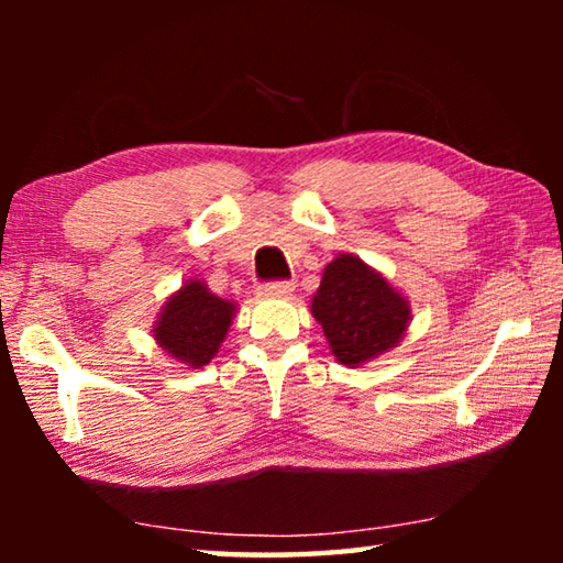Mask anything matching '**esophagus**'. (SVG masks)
<instances>
[{
  "label": "esophagus",
  "instance_id": "1",
  "mask_svg": "<svg viewBox=\"0 0 563 563\" xmlns=\"http://www.w3.org/2000/svg\"><path fill=\"white\" fill-rule=\"evenodd\" d=\"M295 290V283L292 280H275V283H265L258 288L261 298H285V295H290Z\"/></svg>",
  "mask_w": 563,
  "mask_h": 563
}]
</instances>
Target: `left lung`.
<instances>
[{"mask_svg": "<svg viewBox=\"0 0 563 563\" xmlns=\"http://www.w3.org/2000/svg\"><path fill=\"white\" fill-rule=\"evenodd\" d=\"M310 312L340 365L360 367L399 345L412 320L409 300L352 253L325 265Z\"/></svg>", "mask_w": 563, "mask_h": 563, "instance_id": "1", "label": "left lung"}]
</instances>
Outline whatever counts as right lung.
Masks as SVG:
<instances>
[{
  "label": "right lung",
  "mask_w": 563,
  "mask_h": 563,
  "mask_svg": "<svg viewBox=\"0 0 563 563\" xmlns=\"http://www.w3.org/2000/svg\"><path fill=\"white\" fill-rule=\"evenodd\" d=\"M233 316V300L218 298L203 280H186L161 308L154 340L170 360L198 369L221 350Z\"/></svg>",
  "instance_id": "1"
}]
</instances>
